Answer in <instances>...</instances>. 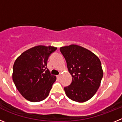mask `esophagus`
<instances>
[{
  "label": "esophagus",
  "mask_w": 122,
  "mask_h": 122,
  "mask_svg": "<svg viewBox=\"0 0 122 122\" xmlns=\"http://www.w3.org/2000/svg\"><path fill=\"white\" fill-rule=\"evenodd\" d=\"M57 79H60V74H59V75H57Z\"/></svg>",
  "instance_id": "obj_1"
}]
</instances>
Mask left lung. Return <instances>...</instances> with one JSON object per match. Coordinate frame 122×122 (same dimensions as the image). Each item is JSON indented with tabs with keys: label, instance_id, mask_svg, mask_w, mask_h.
<instances>
[{
	"label": "left lung",
	"instance_id": "8db88e82",
	"mask_svg": "<svg viewBox=\"0 0 122 122\" xmlns=\"http://www.w3.org/2000/svg\"><path fill=\"white\" fill-rule=\"evenodd\" d=\"M72 76V82L64 87L66 96L79 103L88 101L96 93L103 76L100 60L92 52L76 45L60 48Z\"/></svg>",
	"mask_w": 122,
	"mask_h": 122
}]
</instances>
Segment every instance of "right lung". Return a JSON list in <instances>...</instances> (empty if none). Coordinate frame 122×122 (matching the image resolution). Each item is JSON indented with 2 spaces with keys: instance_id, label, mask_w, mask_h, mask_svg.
Masks as SVG:
<instances>
[{
  "instance_id": "right-lung-1",
  "label": "right lung",
  "mask_w": 122,
  "mask_h": 122,
  "mask_svg": "<svg viewBox=\"0 0 122 122\" xmlns=\"http://www.w3.org/2000/svg\"><path fill=\"white\" fill-rule=\"evenodd\" d=\"M54 46L39 45L25 51L15 60L13 81L19 93L31 102H38L49 95L56 76L51 74L47 62Z\"/></svg>"
}]
</instances>
